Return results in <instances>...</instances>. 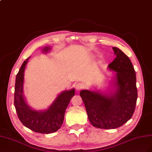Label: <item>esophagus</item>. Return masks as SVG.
<instances>
[{"label":"esophagus","instance_id":"obj_1","mask_svg":"<svg viewBox=\"0 0 152 152\" xmlns=\"http://www.w3.org/2000/svg\"><path fill=\"white\" fill-rule=\"evenodd\" d=\"M83 88H84L83 85L81 83H77L76 85V90L77 91V92H79L80 90H81V89H83Z\"/></svg>","mask_w":152,"mask_h":152}]
</instances>
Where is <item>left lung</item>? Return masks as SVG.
Returning <instances> with one entry per match:
<instances>
[{"label": "left lung", "instance_id": "8db88e82", "mask_svg": "<svg viewBox=\"0 0 152 152\" xmlns=\"http://www.w3.org/2000/svg\"><path fill=\"white\" fill-rule=\"evenodd\" d=\"M113 50L116 58L107 67L116 72L111 83L113 89L104 93L90 90L80 92L91 124L104 129L120 127L131 119L137 98L136 72L131 60L118 48Z\"/></svg>", "mask_w": 152, "mask_h": 152}]
</instances>
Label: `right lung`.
<instances>
[{
  "label": "right lung",
  "instance_id": "obj_1",
  "mask_svg": "<svg viewBox=\"0 0 152 152\" xmlns=\"http://www.w3.org/2000/svg\"><path fill=\"white\" fill-rule=\"evenodd\" d=\"M50 50V47L46 46L42 51L47 53ZM29 58L25 60L16 77L14 104L17 115L23 125L34 132L41 134L55 132L62 126L65 112L75 94V90L63 91L46 110L32 109L26 102L23 95L24 72Z\"/></svg>",
  "mask_w": 152,
  "mask_h": 152
}]
</instances>
